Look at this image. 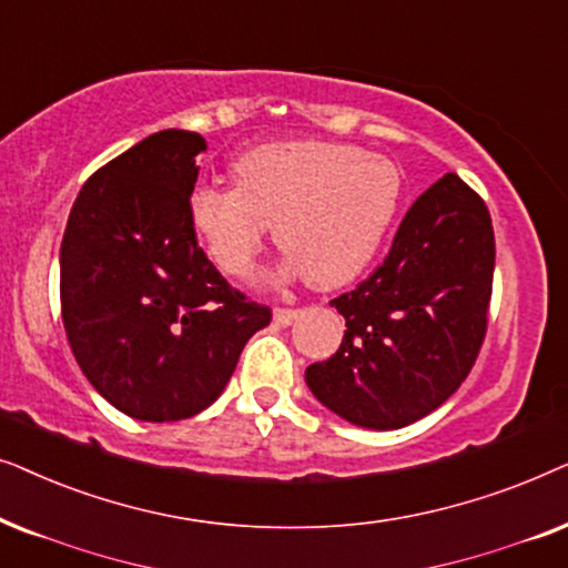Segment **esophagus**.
<instances>
[{"mask_svg": "<svg viewBox=\"0 0 568 568\" xmlns=\"http://www.w3.org/2000/svg\"><path fill=\"white\" fill-rule=\"evenodd\" d=\"M298 320V308H275V322L280 327H288Z\"/></svg>", "mask_w": 568, "mask_h": 568, "instance_id": "obj_1", "label": "esophagus"}]
</instances>
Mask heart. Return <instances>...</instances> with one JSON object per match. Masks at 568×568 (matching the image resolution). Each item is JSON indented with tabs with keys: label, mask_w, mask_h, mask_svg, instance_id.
Here are the masks:
<instances>
[{
	"label": "heart",
	"mask_w": 568,
	"mask_h": 568,
	"mask_svg": "<svg viewBox=\"0 0 568 568\" xmlns=\"http://www.w3.org/2000/svg\"><path fill=\"white\" fill-rule=\"evenodd\" d=\"M236 186H200L194 231L233 277L254 270L275 225L293 270L337 288L374 260L403 200V173L387 155L332 140H285L246 150Z\"/></svg>",
	"instance_id": "heart-1"
}]
</instances>
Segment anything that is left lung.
Listing matches in <instances>:
<instances>
[{"instance_id": "8db88e82", "label": "left lung", "mask_w": 568, "mask_h": 568, "mask_svg": "<svg viewBox=\"0 0 568 568\" xmlns=\"http://www.w3.org/2000/svg\"><path fill=\"white\" fill-rule=\"evenodd\" d=\"M496 241L483 196L457 173L428 186L389 254L353 291L337 353L306 368L322 405L363 428H403L455 395L486 339Z\"/></svg>"}]
</instances>
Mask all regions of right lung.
Returning <instances> with one entry per match:
<instances>
[{
    "mask_svg": "<svg viewBox=\"0 0 568 568\" xmlns=\"http://www.w3.org/2000/svg\"><path fill=\"white\" fill-rule=\"evenodd\" d=\"M196 132L163 130L101 165L62 239L59 296L88 382L130 418L169 423L213 405L272 308L233 288L189 215Z\"/></svg>",
    "mask_w": 568,
    "mask_h": 568,
    "instance_id": "right-lung-1",
    "label": "right lung"
}]
</instances>
